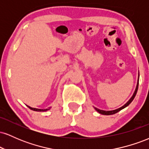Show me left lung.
Masks as SVG:
<instances>
[{
	"mask_svg": "<svg viewBox=\"0 0 149 149\" xmlns=\"http://www.w3.org/2000/svg\"><path fill=\"white\" fill-rule=\"evenodd\" d=\"M138 86H139V79H138V83H137V85H136V90H135L134 91V95H133V96L131 97V99L128 102L126 103L125 104L124 106H123L122 107L119 108V109H116V110H113V111H102V110H100V109H97V108H95V109H96L97 111H98L101 114H103V115H112V114H115L116 113H118V111H120V110H122V109H123L124 108L127 107L128 105H129L132 102L133 100H134V98L135 97V96H136V92H137V90H138Z\"/></svg>",
	"mask_w": 149,
	"mask_h": 149,
	"instance_id": "obj_1",
	"label": "left lung"
}]
</instances>
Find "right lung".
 <instances>
[{
    "instance_id": "1",
    "label": "right lung",
    "mask_w": 149,
    "mask_h": 149,
    "mask_svg": "<svg viewBox=\"0 0 149 149\" xmlns=\"http://www.w3.org/2000/svg\"><path fill=\"white\" fill-rule=\"evenodd\" d=\"M28 107L30 109H31V110L35 111H46L49 110V108L48 109H35V108H31V107H29V106H28Z\"/></svg>"
}]
</instances>
